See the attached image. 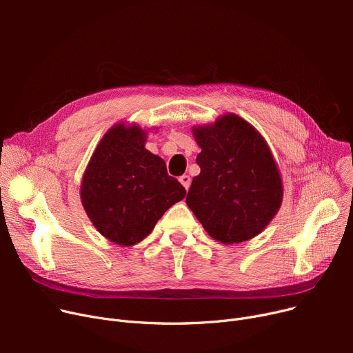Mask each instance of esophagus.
Returning a JSON list of instances; mask_svg holds the SVG:
<instances>
[{
	"label": "esophagus",
	"instance_id": "34e87169",
	"mask_svg": "<svg viewBox=\"0 0 353 353\" xmlns=\"http://www.w3.org/2000/svg\"><path fill=\"white\" fill-rule=\"evenodd\" d=\"M179 180H180V183L183 184V188L186 189V190H189V188H190V183H192L190 176H188V174H183Z\"/></svg>",
	"mask_w": 353,
	"mask_h": 353
}]
</instances>
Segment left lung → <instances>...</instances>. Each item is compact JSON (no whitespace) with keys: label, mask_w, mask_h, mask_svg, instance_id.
<instances>
[{"label":"left lung","mask_w":353,"mask_h":353,"mask_svg":"<svg viewBox=\"0 0 353 353\" xmlns=\"http://www.w3.org/2000/svg\"><path fill=\"white\" fill-rule=\"evenodd\" d=\"M201 152L200 174L192 181L188 206L205 230L225 245L261 233L283 199L277 164L266 140L242 117L225 114L193 127Z\"/></svg>","instance_id":"obj_1"}]
</instances>
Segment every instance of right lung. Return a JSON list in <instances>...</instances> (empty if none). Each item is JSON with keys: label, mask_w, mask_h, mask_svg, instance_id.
I'll use <instances>...</instances> for the list:
<instances>
[{"label": "right lung", "mask_w": 353, "mask_h": 353, "mask_svg": "<svg viewBox=\"0 0 353 353\" xmlns=\"http://www.w3.org/2000/svg\"><path fill=\"white\" fill-rule=\"evenodd\" d=\"M137 124L111 127L92 153L81 181V203L94 228L110 242L133 246L186 190L167 174L165 163L144 147Z\"/></svg>", "instance_id": "1"}]
</instances>
